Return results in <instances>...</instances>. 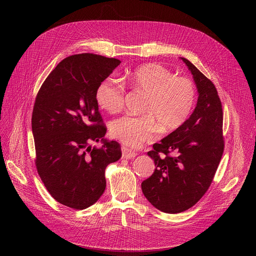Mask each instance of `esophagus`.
Wrapping results in <instances>:
<instances>
[{"mask_svg": "<svg viewBox=\"0 0 256 256\" xmlns=\"http://www.w3.org/2000/svg\"><path fill=\"white\" fill-rule=\"evenodd\" d=\"M121 152H122L124 158H132L137 156V154L135 152H132V150H128V147H124V146L121 147Z\"/></svg>", "mask_w": 256, "mask_h": 256, "instance_id": "1", "label": "esophagus"}]
</instances>
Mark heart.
<instances>
[{"instance_id": "b5f03b06", "label": "heart", "mask_w": 256, "mask_h": 256, "mask_svg": "<svg viewBox=\"0 0 256 256\" xmlns=\"http://www.w3.org/2000/svg\"><path fill=\"white\" fill-rule=\"evenodd\" d=\"M123 84L114 76H106L98 84L96 98L108 113L124 108L126 86L146 94L141 112L144 115H124L110 124L111 136L124 145L138 147L154 140L160 132H169L184 124L193 112L197 89L192 80L176 76L162 65L150 64L126 72Z\"/></svg>"}]
</instances>
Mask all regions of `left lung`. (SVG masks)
<instances>
[{
    "label": "left lung",
    "mask_w": 256,
    "mask_h": 256,
    "mask_svg": "<svg viewBox=\"0 0 256 256\" xmlns=\"http://www.w3.org/2000/svg\"><path fill=\"white\" fill-rule=\"evenodd\" d=\"M198 89L194 112L184 124L147 152L154 160L152 176L141 184L150 202L167 214L195 206L206 193L224 152L223 111L216 87L197 67L182 58Z\"/></svg>",
    "instance_id": "left-lung-1"
}]
</instances>
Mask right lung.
Returning a JSON list of instances; mask_svg holds the SVG:
<instances>
[{"instance_id": "add662e5", "label": "right lung", "mask_w": 256, "mask_h": 256, "mask_svg": "<svg viewBox=\"0 0 256 256\" xmlns=\"http://www.w3.org/2000/svg\"><path fill=\"white\" fill-rule=\"evenodd\" d=\"M120 60L96 54L63 59L40 87L32 113L37 172L52 197L74 210L96 204L106 189L104 170L121 158L116 141L104 136L96 91Z\"/></svg>"}]
</instances>
